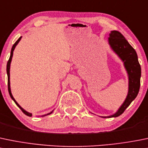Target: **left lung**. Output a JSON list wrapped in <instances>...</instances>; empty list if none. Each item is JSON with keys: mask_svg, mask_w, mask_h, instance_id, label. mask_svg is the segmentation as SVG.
Masks as SVG:
<instances>
[{"mask_svg": "<svg viewBox=\"0 0 148 148\" xmlns=\"http://www.w3.org/2000/svg\"><path fill=\"white\" fill-rule=\"evenodd\" d=\"M109 44L119 56L124 61L129 74V92L125 101L114 115L108 116L117 117L124 112L130 103L135 99L140 87L141 66L138 61L137 53L119 31H112L109 34Z\"/></svg>", "mask_w": 148, "mask_h": 148, "instance_id": "obj_1", "label": "left lung"}]
</instances>
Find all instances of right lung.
Listing matches in <instances>:
<instances>
[{
  "label": "right lung",
  "instance_id": "1",
  "mask_svg": "<svg viewBox=\"0 0 148 148\" xmlns=\"http://www.w3.org/2000/svg\"><path fill=\"white\" fill-rule=\"evenodd\" d=\"M21 37H20L19 38H18V40H16V42H15V43L14 44V45H13V47H12V48H11V56H10V57H9V59H8V62H7V66H6V71H7V75H8V92H9V95H10V96H11V99H12L13 100H14V102H15V103L17 105V106H18V108H19L20 109H21V111H22L23 113H24V114H25V115H27V116H32V114H30V113H28L27 112V111H26L25 110H24V109L22 108L21 107V106H19V105L18 104V103H17V102L15 100V99L14 98V97H13V95H12V94H11V88H10V64H11V58H12V56H13V52H14V48H15V47H16V45H17V44H18V42H19V40H21ZM52 113V112H51ZM51 113H50V114H51ZM48 114H47V115H48Z\"/></svg>",
  "mask_w": 148,
  "mask_h": 148
}]
</instances>
